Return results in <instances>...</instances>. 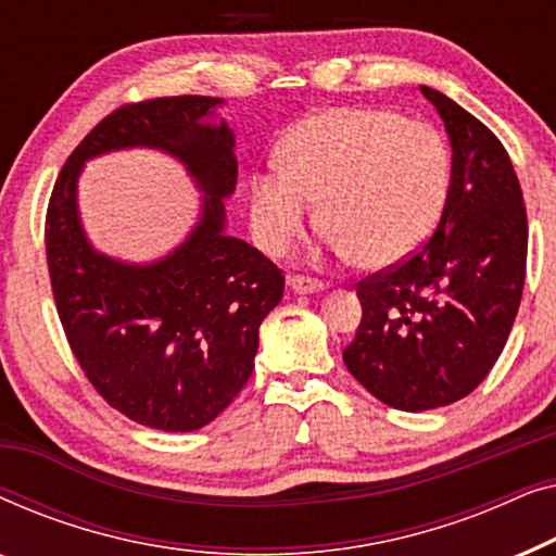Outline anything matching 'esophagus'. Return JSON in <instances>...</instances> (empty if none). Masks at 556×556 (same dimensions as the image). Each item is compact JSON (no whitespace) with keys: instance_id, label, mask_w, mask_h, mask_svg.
<instances>
[{"instance_id":"1","label":"esophagus","mask_w":556,"mask_h":556,"mask_svg":"<svg viewBox=\"0 0 556 556\" xmlns=\"http://www.w3.org/2000/svg\"><path fill=\"white\" fill-rule=\"evenodd\" d=\"M288 288H291V291L299 293V295H308V293L326 291V286L321 283V280L306 278V276H293V278H288Z\"/></svg>"}]
</instances>
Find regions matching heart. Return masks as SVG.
Masks as SVG:
<instances>
[{
	"mask_svg": "<svg viewBox=\"0 0 556 556\" xmlns=\"http://www.w3.org/2000/svg\"><path fill=\"white\" fill-rule=\"evenodd\" d=\"M280 162L250 177V223L278 255L318 219L341 257L382 270L407 261L443 215L451 151L435 128L397 113L337 105L299 121Z\"/></svg>",
	"mask_w": 556,
	"mask_h": 556,
	"instance_id": "obj_1",
	"label": "heart"
}]
</instances>
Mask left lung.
<instances>
[{"instance_id":"1","label":"left lung","mask_w":556,"mask_h":556,"mask_svg":"<svg viewBox=\"0 0 556 556\" xmlns=\"http://www.w3.org/2000/svg\"><path fill=\"white\" fill-rule=\"evenodd\" d=\"M451 141V187L420 253L362 280V324L344 364L405 413L476 390L504 352L527 276L529 225L506 149L466 109L420 86Z\"/></svg>"}]
</instances>
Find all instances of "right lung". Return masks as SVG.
Masks as SVG:
<instances>
[{
  "label": "right lung",
  "instance_id": "obj_1",
  "mask_svg": "<svg viewBox=\"0 0 556 556\" xmlns=\"http://www.w3.org/2000/svg\"><path fill=\"white\" fill-rule=\"evenodd\" d=\"M223 105L174 96L111 113L65 162L45 225L58 316L83 371L128 420L164 432L200 430L238 397L253 375L261 324L283 299L276 265L227 235L238 156ZM126 148L172 155L203 194L188 238L149 264L101 254L79 219L81 166Z\"/></svg>",
  "mask_w": 556,
  "mask_h": 556
}]
</instances>
